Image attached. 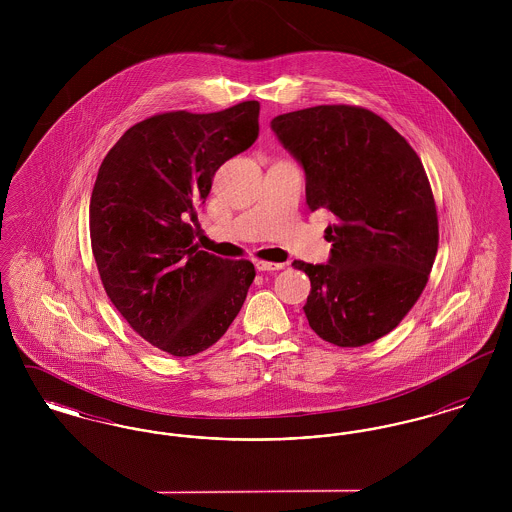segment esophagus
Instances as JSON below:
<instances>
[{"label": "esophagus", "instance_id": "1", "mask_svg": "<svg viewBox=\"0 0 512 512\" xmlns=\"http://www.w3.org/2000/svg\"><path fill=\"white\" fill-rule=\"evenodd\" d=\"M286 267L284 263H268V261H255V268L259 272H272V270H282Z\"/></svg>", "mask_w": 512, "mask_h": 512}]
</instances>
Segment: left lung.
Wrapping results in <instances>:
<instances>
[{"label":"left lung","instance_id":"8db88e82","mask_svg":"<svg viewBox=\"0 0 512 512\" xmlns=\"http://www.w3.org/2000/svg\"><path fill=\"white\" fill-rule=\"evenodd\" d=\"M305 171L311 211L336 224L326 265L293 261L311 280L309 326L338 347L390 334L426 288L438 253V213L422 161L376 113L317 105L270 122Z\"/></svg>","mask_w":512,"mask_h":512}]
</instances>
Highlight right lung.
<instances>
[{"label": "right lung", "mask_w": 512, "mask_h": 512, "mask_svg": "<svg viewBox=\"0 0 512 512\" xmlns=\"http://www.w3.org/2000/svg\"><path fill=\"white\" fill-rule=\"evenodd\" d=\"M257 136L259 101L172 111L128 128L99 167L90 238L103 288L134 332L174 357L217 343L255 278L253 263L201 251L194 234L215 172Z\"/></svg>", "instance_id": "right-lung-1"}]
</instances>
